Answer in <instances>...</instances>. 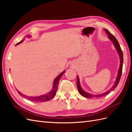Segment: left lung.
I'll return each mask as SVG.
<instances>
[{
  "label": "left lung",
  "mask_w": 132,
  "mask_h": 132,
  "mask_svg": "<svg viewBox=\"0 0 132 132\" xmlns=\"http://www.w3.org/2000/svg\"><path fill=\"white\" fill-rule=\"evenodd\" d=\"M105 31L106 32V33L108 35V38L109 39L112 41V42L113 43L114 45V47H116V49L117 52H118L119 55V58H120V66H119V68L118 70V76H117V79H116V83L115 84H114L113 86L109 90H108V91H106V92L104 93H102L101 94H97V95H93V94H89L87 92H85L84 90H83V89L81 88V87H80V81H79V77L78 76H77V88H78V90L79 91V93L83 96L84 97H87V98H98V97H103V96H105L106 95L108 94L109 93L113 90L114 89L117 87V85H118L119 82V80L120 79V77L121 76H122V68H123V52L122 49L120 48V45L119 44V43L117 40V39L115 38L114 36H113V35L110 34V32L106 29H104Z\"/></svg>",
  "instance_id": "obj_1"
}]
</instances>
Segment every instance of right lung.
Segmentation results:
<instances>
[{"label":"right lung","mask_w":132,"mask_h":132,"mask_svg":"<svg viewBox=\"0 0 132 132\" xmlns=\"http://www.w3.org/2000/svg\"><path fill=\"white\" fill-rule=\"evenodd\" d=\"M29 37V36H28ZM23 40H22V41H20V42L18 43L16 45L19 44L23 42ZM65 72V71H63L62 73H60L59 76L56 77L54 81V83H53V88L51 90V92H49L48 93L42 95L40 96H39V97H28V96H26L24 95L23 94L21 93L19 91H18V93L20 95L22 96V97H24L25 98H26L27 99H28L29 101H34V102H47L49 100H51L52 98H53V97H54L56 90H57V88H58V83L59 80L60 79V78L62 76V75L64 74V73Z\"/></svg>","instance_id":"1"}]
</instances>
